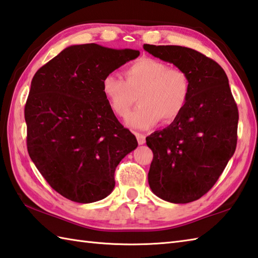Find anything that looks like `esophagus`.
<instances>
[{"label": "esophagus", "mask_w": 258, "mask_h": 258, "mask_svg": "<svg viewBox=\"0 0 258 258\" xmlns=\"http://www.w3.org/2000/svg\"><path fill=\"white\" fill-rule=\"evenodd\" d=\"M136 137H137V140H138V144H139V145L146 144V136H145V135L136 133Z\"/></svg>", "instance_id": "34e87169"}]
</instances>
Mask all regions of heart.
<instances>
[{"label":"heart","instance_id":"obj_1","mask_svg":"<svg viewBox=\"0 0 258 258\" xmlns=\"http://www.w3.org/2000/svg\"><path fill=\"white\" fill-rule=\"evenodd\" d=\"M102 92L118 117L128 114L138 96L140 106L125 118V123L135 129H146L160 119L169 123L179 117L189 97V80L181 69L143 57L125 68L124 80L112 73L104 77Z\"/></svg>","mask_w":258,"mask_h":258}]
</instances>
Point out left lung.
<instances>
[{
	"label": "left lung",
	"instance_id": "1",
	"mask_svg": "<svg viewBox=\"0 0 258 258\" xmlns=\"http://www.w3.org/2000/svg\"><path fill=\"white\" fill-rule=\"evenodd\" d=\"M145 51L186 73L189 97L179 117L147 137L154 152L148 182L156 196L187 204L218 180L237 144L238 109L217 62L180 45L144 44Z\"/></svg>",
	"mask_w": 258,
	"mask_h": 258
}]
</instances>
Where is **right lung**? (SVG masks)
<instances>
[{
	"label": "right lung",
	"instance_id": "right-lung-1",
	"mask_svg": "<svg viewBox=\"0 0 258 258\" xmlns=\"http://www.w3.org/2000/svg\"><path fill=\"white\" fill-rule=\"evenodd\" d=\"M139 54L96 43L70 45L32 79L24 109L30 158L49 185L72 202L110 195L115 167L138 146L110 109L102 80Z\"/></svg>",
	"mask_w": 258,
	"mask_h": 258
}]
</instances>
